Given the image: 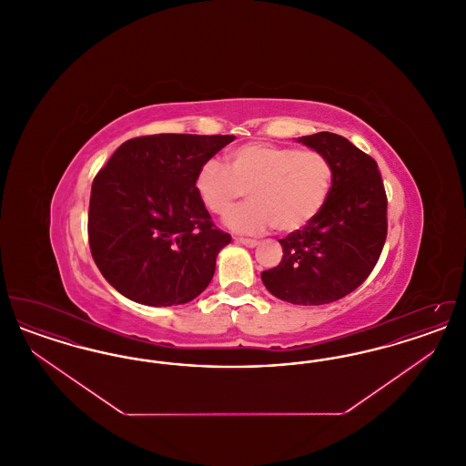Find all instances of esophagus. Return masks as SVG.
Masks as SVG:
<instances>
[{
	"mask_svg": "<svg viewBox=\"0 0 466 466\" xmlns=\"http://www.w3.org/2000/svg\"><path fill=\"white\" fill-rule=\"evenodd\" d=\"M236 243L244 244V246H248V248L258 246L257 239H246V238H236Z\"/></svg>",
	"mask_w": 466,
	"mask_h": 466,
	"instance_id": "34e87169",
	"label": "esophagus"
}]
</instances>
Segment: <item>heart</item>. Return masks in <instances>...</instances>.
<instances>
[{
    "label": "heart",
    "instance_id": "obj_1",
    "mask_svg": "<svg viewBox=\"0 0 466 466\" xmlns=\"http://www.w3.org/2000/svg\"><path fill=\"white\" fill-rule=\"evenodd\" d=\"M227 162L206 160L196 192L209 213L222 217L246 191L250 200L225 218L239 234H262L270 227L300 230L319 215L332 192V162L316 150L249 143L228 152Z\"/></svg>",
    "mask_w": 466,
    "mask_h": 466
}]
</instances>
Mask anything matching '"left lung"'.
<instances>
[{"label":"left lung","instance_id":"left-lung-1","mask_svg":"<svg viewBox=\"0 0 466 466\" xmlns=\"http://www.w3.org/2000/svg\"><path fill=\"white\" fill-rule=\"evenodd\" d=\"M333 166L330 198L319 215L285 239L279 266L262 272L266 289L297 306L330 304L372 272L386 241L388 199L377 162L333 133L302 136Z\"/></svg>","mask_w":466,"mask_h":466}]
</instances>
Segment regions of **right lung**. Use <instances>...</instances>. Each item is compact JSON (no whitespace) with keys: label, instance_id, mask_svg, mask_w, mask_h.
Wrapping results in <instances>:
<instances>
[{"label":"right lung","instance_id":"1","mask_svg":"<svg viewBox=\"0 0 466 466\" xmlns=\"http://www.w3.org/2000/svg\"><path fill=\"white\" fill-rule=\"evenodd\" d=\"M236 136L154 134L122 143L92 181L89 244L105 279L137 304L194 300L230 236L196 192L200 166Z\"/></svg>","mask_w":466,"mask_h":466}]
</instances>
